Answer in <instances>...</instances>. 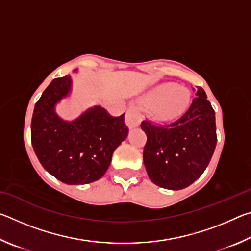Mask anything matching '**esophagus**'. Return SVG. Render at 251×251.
<instances>
[{
  "label": "esophagus",
  "mask_w": 251,
  "mask_h": 251,
  "mask_svg": "<svg viewBox=\"0 0 251 251\" xmlns=\"http://www.w3.org/2000/svg\"><path fill=\"white\" fill-rule=\"evenodd\" d=\"M141 120H142L141 114H139L135 108H129L127 110L126 116H125V123L126 125L128 126L129 129L137 127L139 125V123H141Z\"/></svg>",
  "instance_id": "1"
}]
</instances>
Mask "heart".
I'll list each match as a JSON object with an SVG mask.
<instances>
[{"label": "heart", "mask_w": 251, "mask_h": 251, "mask_svg": "<svg viewBox=\"0 0 251 251\" xmlns=\"http://www.w3.org/2000/svg\"><path fill=\"white\" fill-rule=\"evenodd\" d=\"M144 107H152L151 116L158 123H171L186 113L190 105V93L186 87L166 83L151 88L141 99Z\"/></svg>", "instance_id": "obj_1"}]
</instances>
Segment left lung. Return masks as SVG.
<instances>
[{"label":"left lung","mask_w":251,"mask_h":251,"mask_svg":"<svg viewBox=\"0 0 251 251\" xmlns=\"http://www.w3.org/2000/svg\"><path fill=\"white\" fill-rule=\"evenodd\" d=\"M197 96L179 120L168 125L143 121L147 135L143 159L150 179L161 188L179 190L205 172L217 144L215 110L198 87Z\"/></svg>","instance_id":"left-lung-1"}]
</instances>
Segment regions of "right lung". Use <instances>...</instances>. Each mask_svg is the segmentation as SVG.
<instances>
[{"mask_svg": "<svg viewBox=\"0 0 251 251\" xmlns=\"http://www.w3.org/2000/svg\"><path fill=\"white\" fill-rule=\"evenodd\" d=\"M70 75L55 78L34 107L31 139L46 172L67 185L99 180L107 171L114 151L125 141L128 128L124 115L113 117L94 106L74 121H64L55 105L71 93Z\"/></svg>", "mask_w": 251, "mask_h": 251, "instance_id": "obj_1", "label": "right lung"}]
</instances>
